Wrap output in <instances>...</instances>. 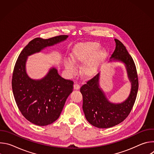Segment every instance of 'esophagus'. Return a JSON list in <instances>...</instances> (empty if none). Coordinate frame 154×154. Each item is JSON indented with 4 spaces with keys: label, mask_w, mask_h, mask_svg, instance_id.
I'll return each instance as SVG.
<instances>
[{
    "label": "esophagus",
    "mask_w": 154,
    "mask_h": 154,
    "mask_svg": "<svg viewBox=\"0 0 154 154\" xmlns=\"http://www.w3.org/2000/svg\"><path fill=\"white\" fill-rule=\"evenodd\" d=\"M74 89L75 90H79L80 89V85L79 84H74Z\"/></svg>",
    "instance_id": "34e87169"
}]
</instances>
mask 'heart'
I'll list each match as a JSON object with an SVG mask.
<instances>
[{
    "mask_svg": "<svg viewBox=\"0 0 154 154\" xmlns=\"http://www.w3.org/2000/svg\"><path fill=\"white\" fill-rule=\"evenodd\" d=\"M100 48V44L96 41L80 42L74 46L69 54L70 60H65L63 63L67 73L71 76L75 75L74 64L83 63L80 69L82 77L86 79L93 77L107 56L106 50Z\"/></svg>",
    "mask_w": 154,
    "mask_h": 154,
    "instance_id": "1",
    "label": "heart"
}]
</instances>
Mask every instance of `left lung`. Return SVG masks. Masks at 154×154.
Listing matches in <instances>:
<instances>
[{
  "mask_svg": "<svg viewBox=\"0 0 154 154\" xmlns=\"http://www.w3.org/2000/svg\"><path fill=\"white\" fill-rule=\"evenodd\" d=\"M116 48L109 62L124 64L131 89L127 98L121 103L110 102L100 86V72L83 85V110L86 120L93 126L107 128L122 122L129 115L134 105L138 90V79L135 64L123 44L115 39Z\"/></svg>",
  "mask_w": 154,
  "mask_h": 154,
  "instance_id": "obj_1",
  "label": "left lung"
}]
</instances>
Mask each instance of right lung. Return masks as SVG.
<instances>
[{"label": "right lung", "instance_id": "add662e5", "mask_svg": "<svg viewBox=\"0 0 154 154\" xmlns=\"http://www.w3.org/2000/svg\"><path fill=\"white\" fill-rule=\"evenodd\" d=\"M68 38V35L47 39L36 38L22 51L15 64L12 79L14 99L21 113L35 125H48L59 118L66 100L72 92L73 82L61 77L55 66L42 78L32 79L26 70L28 57Z\"/></svg>", "mask_w": 154, "mask_h": 154}]
</instances>
